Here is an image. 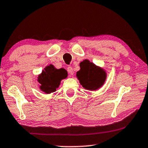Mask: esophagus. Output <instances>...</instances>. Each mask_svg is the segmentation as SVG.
<instances>
[{
	"mask_svg": "<svg viewBox=\"0 0 148 148\" xmlns=\"http://www.w3.org/2000/svg\"><path fill=\"white\" fill-rule=\"evenodd\" d=\"M67 69L68 73H69L71 75H73L74 71H73V68L71 67H70V66L67 67Z\"/></svg>",
	"mask_w": 148,
	"mask_h": 148,
	"instance_id": "obj_1",
	"label": "esophagus"
}]
</instances>
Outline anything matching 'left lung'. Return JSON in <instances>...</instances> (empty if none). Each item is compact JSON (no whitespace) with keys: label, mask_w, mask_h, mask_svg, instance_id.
<instances>
[{"label":"left lung","mask_w":148,"mask_h":148,"mask_svg":"<svg viewBox=\"0 0 148 148\" xmlns=\"http://www.w3.org/2000/svg\"><path fill=\"white\" fill-rule=\"evenodd\" d=\"M81 69L77 77L85 89L95 90L103 85L106 78V72L87 60L80 63Z\"/></svg>","instance_id":"1"}]
</instances>
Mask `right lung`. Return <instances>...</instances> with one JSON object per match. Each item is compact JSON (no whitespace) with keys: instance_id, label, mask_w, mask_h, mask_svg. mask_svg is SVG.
<instances>
[{"instance_id":"1","label":"right lung","mask_w":148,"mask_h":148,"mask_svg":"<svg viewBox=\"0 0 148 148\" xmlns=\"http://www.w3.org/2000/svg\"><path fill=\"white\" fill-rule=\"evenodd\" d=\"M67 77V72L63 68L57 69L53 65L45 68L39 76L38 81L40 84V89L47 94L53 92L59 87L60 82Z\"/></svg>"}]
</instances>
